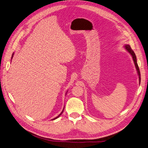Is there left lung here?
Returning <instances> with one entry per match:
<instances>
[{
    "mask_svg": "<svg viewBox=\"0 0 148 148\" xmlns=\"http://www.w3.org/2000/svg\"><path fill=\"white\" fill-rule=\"evenodd\" d=\"M125 49H126V50H127L130 53V54H131L132 56V57H133L134 63H135V66H136V69L137 71H138V75H139V80H140V82H141V75H140V69H139V67H138V64H137L136 57L135 53V52H134V51L132 50V49H131L130 46L129 45H125Z\"/></svg>",
    "mask_w": 148,
    "mask_h": 148,
    "instance_id": "obj_1",
    "label": "left lung"
}]
</instances>
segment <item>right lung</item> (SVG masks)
I'll return each instance as SVG.
<instances>
[{
  "mask_svg": "<svg viewBox=\"0 0 148 148\" xmlns=\"http://www.w3.org/2000/svg\"><path fill=\"white\" fill-rule=\"evenodd\" d=\"M13 54H14V53H13V54H12V57H13ZM64 110H62V112H61V113H60V114H59V115H58V116H57V117H56V118H54V119H52V120H55V119H57V118H58V117H60V115H61V114H62V112H63V111H64Z\"/></svg>",
  "mask_w": 148,
  "mask_h": 148,
  "instance_id": "right-lung-1",
  "label": "right lung"
}]
</instances>
